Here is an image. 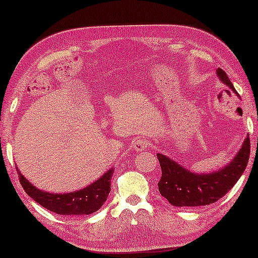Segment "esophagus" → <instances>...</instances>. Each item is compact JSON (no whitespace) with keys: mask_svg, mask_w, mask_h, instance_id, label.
I'll return each mask as SVG.
<instances>
[{"mask_svg":"<svg viewBox=\"0 0 258 258\" xmlns=\"http://www.w3.org/2000/svg\"><path fill=\"white\" fill-rule=\"evenodd\" d=\"M148 141L147 140H145V139H137L136 141H134L133 143V148L136 151H144V150H146V148L148 147Z\"/></svg>","mask_w":258,"mask_h":258,"instance_id":"esophagus-1","label":"esophagus"}]
</instances>
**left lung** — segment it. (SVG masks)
Listing matches in <instances>:
<instances>
[{"label":"left lung","mask_w":258,"mask_h":258,"mask_svg":"<svg viewBox=\"0 0 258 258\" xmlns=\"http://www.w3.org/2000/svg\"><path fill=\"white\" fill-rule=\"evenodd\" d=\"M217 77L223 84L237 94L233 83L222 69L216 70ZM250 155L249 134L241 150L227 166L216 172L199 174L180 166L164 154L158 153L161 167V179L158 182L159 191L170 205L175 207H199L216 202L224 197L244 172Z\"/></svg>","instance_id":"1"}]
</instances>
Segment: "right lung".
<instances>
[{
  "label": "right lung",
  "instance_id": "obj_1",
  "mask_svg": "<svg viewBox=\"0 0 258 258\" xmlns=\"http://www.w3.org/2000/svg\"><path fill=\"white\" fill-rule=\"evenodd\" d=\"M16 170L22 187L32 200L58 215L79 216L89 215V214L97 212L103 206L111 190V177L114 172L113 168H110L101 175L100 179L96 180L93 183L89 184L88 187L83 188L81 190L53 194L36 188L22 175L17 166Z\"/></svg>",
  "mask_w": 258,
  "mask_h": 258
}]
</instances>
